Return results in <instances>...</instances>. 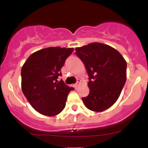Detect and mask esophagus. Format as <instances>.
<instances>
[{"instance_id":"obj_1","label":"esophagus","mask_w":148,"mask_h":148,"mask_svg":"<svg viewBox=\"0 0 148 148\" xmlns=\"http://www.w3.org/2000/svg\"><path fill=\"white\" fill-rule=\"evenodd\" d=\"M81 80H80V79H78V80H77V82H76V84H74V87H75L76 89H77L78 87H79V86L80 84H81Z\"/></svg>"}]
</instances>
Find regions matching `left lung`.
<instances>
[{
	"mask_svg": "<svg viewBox=\"0 0 148 148\" xmlns=\"http://www.w3.org/2000/svg\"><path fill=\"white\" fill-rule=\"evenodd\" d=\"M89 76V95L83 97L88 109L101 112L108 109L118 99L127 79V62L116 49L93 42L76 49Z\"/></svg>",
	"mask_w": 148,
	"mask_h": 148,
	"instance_id": "left-lung-1",
	"label": "left lung"
}]
</instances>
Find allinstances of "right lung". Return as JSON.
Masks as SVG:
<instances>
[{
  "mask_svg": "<svg viewBox=\"0 0 148 148\" xmlns=\"http://www.w3.org/2000/svg\"><path fill=\"white\" fill-rule=\"evenodd\" d=\"M73 48L49 47L33 53L21 68L22 91L37 112L54 116L65 107L67 95L74 90L64 84L58 76Z\"/></svg>",
  "mask_w": 148,
  "mask_h": 148,
  "instance_id": "1",
  "label": "right lung"
}]
</instances>
